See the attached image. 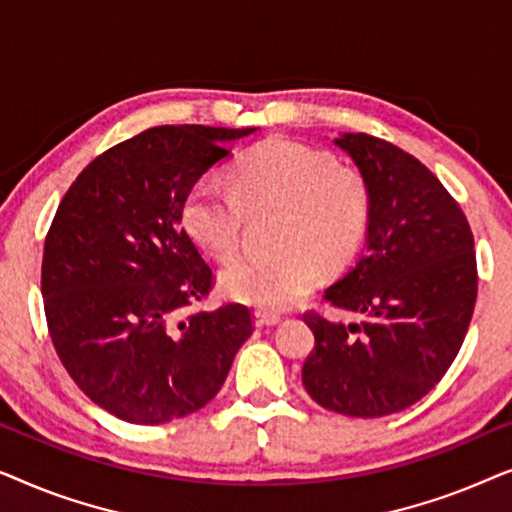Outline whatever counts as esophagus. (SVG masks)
<instances>
[{"mask_svg":"<svg viewBox=\"0 0 512 512\" xmlns=\"http://www.w3.org/2000/svg\"><path fill=\"white\" fill-rule=\"evenodd\" d=\"M279 321H282V317H279V314H272V312H261V310H258V312L254 314V324H256L258 328L277 326Z\"/></svg>","mask_w":512,"mask_h":512,"instance_id":"1","label":"esophagus"}]
</instances>
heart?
Returning <instances> with one entry per match:
<instances>
[{"instance_id":"b5f03b06","label":"heart","mask_w":512,"mask_h":512,"mask_svg":"<svg viewBox=\"0 0 512 512\" xmlns=\"http://www.w3.org/2000/svg\"><path fill=\"white\" fill-rule=\"evenodd\" d=\"M370 186L333 153L289 137H268L244 151L230 172V188L200 179L181 202L186 233L219 261L242 242L247 214L279 209L277 254L242 258L221 272L228 298L258 310H286L319 279L359 249L370 221Z\"/></svg>"}]
</instances>
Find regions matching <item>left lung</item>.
<instances>
[{"instance_id":"1","label":"left lung","mask_w":512,"mask_h":512,"mask_svg":"<svg viewBox=\"0 0 512 512\" xmlns=\"http://www.w3.org/2000/svg\"><path fill=\"white\" fill-rule=\"evenodd\" d=\"M333 142L368 181L373 207L363 254L324 300L361 321L305 314L314 349L303 384L321 408L384 417L429 394L459 354L478 296L473 233L415 156L363 132Z\"/></svg>"}]
</instances>
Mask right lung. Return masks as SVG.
Here are the masks:
<instances>
[{
  "mask_svg": "<svg viewBox=\"0 0 512 512\" xmlns=\"http://www.w3.org/2000/svg\"><path fill=\"white\" fill-rule=\"evenodd\" d=\"M251 132H139L97 156L55 212L41 263L48 333L83 394L123 422L156 426L205 408L254 331L240 303L177 319L214 282L181 202Z\"/></svg>",
  "mask_w": 512,
  "mask_h": 512,
  "instance_id": "obj_1",
  "label": "right lung"
}]
</instances>
